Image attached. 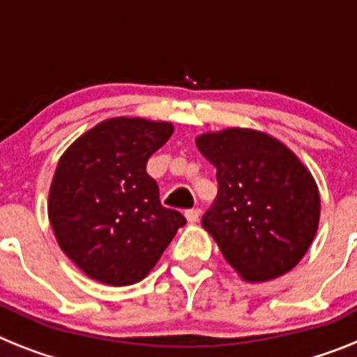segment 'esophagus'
Listing matches in <instances>:
<instances>
[{"label": "esophagus", "mask_w": 357, "mask_h": 357, "mask_svg": "<svg viewBox=\"0 0 357 357\" xmlns=\"http://www.w3.org/2000/svg\"><path fill=\"white\" fill-rule=\"evenodd\" d=\"M185 219H188V222H197L200 217V210L199 208H191V210H185Z\"/></svg>", "instance_id": "esophagus-1"}]
</instances>
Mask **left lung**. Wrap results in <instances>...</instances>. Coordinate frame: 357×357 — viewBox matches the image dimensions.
Returning <instances> with one entry per match:
<instances>
[{
  "instance_id": "1",
  "label": "left lung",
  "mask_w": 357,
  "mask_h": 357,
  "mask_svg": "<svg viewBox=\"0 0 357 357\" xmlns=\"http://www.w3.org/2000/svg\"><path fill=\"white\" fill-rule=\"evenodd\" d=\"M217 167L219 191L202 226L246 281L290 272L319 225L316 181L284 144L266 132L228 128L197 137Z\"/></svg>"
}]
</instances>
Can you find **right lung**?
I'll return each mask as SVG.
<instances>
[{"instance_id":"1","label":"right lung","mask_w":357,"mask_h":357,"mask_svg":"<svg viewBox=\"0 0 357 357\" xmlns=\"http://www.w3.org/2000/svg\"><path fill=\"white\" fill-rule=\"evenodd\" d=\"M169 122L109 119L61 155L49 191V220L67 257L94 281H142L184 215L160 204L147 160L172 137Z\"/></svg>"}]
</instances>
